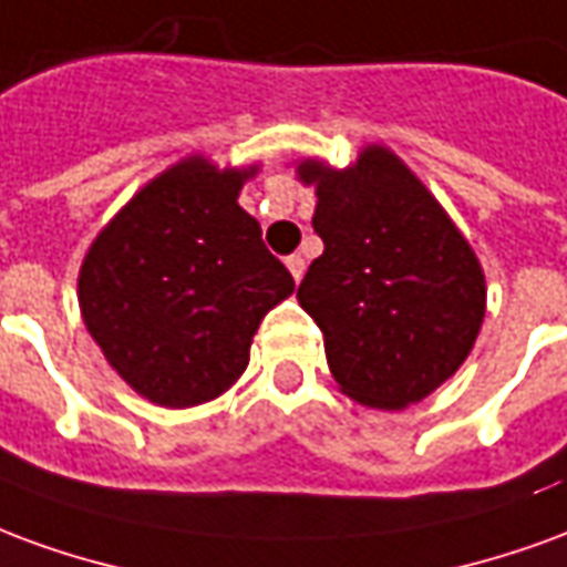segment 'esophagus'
Wrapping results in <instances>:
<instances>
[{
  "label": "esophagus",
  "instance_id": "obj_1",
  "mask_svg": "<svg viewBox=\"0 0 567 567\" xmlns=\"http://www.w3.org/2000/svg\"><path fill=\"white\" fill-rule=\"evenodd\" d=\"M285 267H288V272L295 276V282H300V279H303V272H307V260L300 258V255H291V258L285 260Z\"/></svg>",
  "mask_w": 567,
  "mask_h": 567
}]
</instances>
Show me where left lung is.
<instances>
[{"mask_svg":"<svg viewBox=\"0 0 567 567\" xmlns=\"http://www.w3.org/2000/svg\"><path fill=\"white\" fill-rule=\"evenodd\" d=\"M316 187L312 227L324 251L297 300L324 333L346 398L406 410L437 392L486 319V272L437 197L385 145H364L343 169L295 163Z\"/></svg>","mask_w":567,"mask_h":567,"instance_id":"left-lung-1","label":"left lung"}]
</instances>
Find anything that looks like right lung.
Instances as JSON below:
<instances>
[{"mask_svg": "<svg viewBox=\"0 0 567 567\" xmlns=\"http://www.w3.org/2000/svg\"><path fill=\"white\" fill-rule=\"evenodd\" d=\"M258 169L206 154L166 166L81 260L84 328L151 404L185 410L221 398L246 373L264 316L295 291L260 224L236 203Z\"/></svg>", "mask_w": 567, "mask_h": 567, "instance_id": "obj_1", "label": "right lung"}]
</instances>
